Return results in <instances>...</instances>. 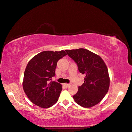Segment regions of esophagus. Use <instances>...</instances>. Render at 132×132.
<instances>
[{
  "mask_svg": "<svg viewBox=\"0 0 132 132\" xmlns=\"http://www.w3.org/2000/svg\"><path fill=\"white\" fill-rule=\"evenodd\" d=\"M64 87H68L70 86V84H68V83H64V84H63V85Z\"/></svg>",
  "mask_w": 132,
  "mask_h": 132,
  "instance_id": "esophagus-1",
  "label": "esophagus"
}]
</instances>
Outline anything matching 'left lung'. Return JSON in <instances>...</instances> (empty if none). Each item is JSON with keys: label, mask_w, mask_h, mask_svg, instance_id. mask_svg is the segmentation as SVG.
<instances>
[{"label": "left lung", "mask_w": 132, "mask_h": 132, "mask_svg": "<svg viewBox=\"0 0 132 132\" xmlns=\"http://www.w3.org/2000/svg\"><path fill=\"white\" fill-rule=\"evenodd\" d=\"M74 60L79 71L85 75L84 83L78 87L73 98L78 104L92 107L102 100L108 92L109 78L108 69L100 56L86 49L66 50Z\"/></svg>", "instance_id": "8db88e82"}]
</instances>
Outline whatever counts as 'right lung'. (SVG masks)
Segmentation results:
<instances>
[{
	"mask_svg": "<svg viewBox=\"0 0 132 132\" xmlns=\"http://www.w3.org/2000/svg\"><path fill=\"white\" fill-rule=\"evenodd\" d=\"M66 55L64 50L44 51L29 61L24 72L23 86L34 104L47 108L57 102L62 87L60 83L50 80L55 75L57 62Z\"/></svg>",
	"mask_w": 132,
	"mask_h": 132,
	"instance_id": "add662e5",
	"label": "right lung"
}]
</instances>
